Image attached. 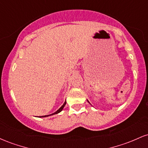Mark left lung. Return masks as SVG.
Segmentation results:
<instances>
[{
  "label": "left lung",
  "instance_id": "left-lung-1",
  "mask_svg": "<svg viewBox=\"0 0 148 148\" xmlns=\"http://www.w3.org/2000/svg\"><path fill=\"white\" fill-rule=\"evenodd\" d=\"M87 101H88V100H87ZM88 102H89V101H88ZM89 103H90V102H89Z\"/></svg>",
  "mask_w": 148,
  "mask_h": 148
}]
</instances>
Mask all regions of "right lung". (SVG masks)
I'll list each match as a JSON object with an SVG mask.
<instances>
[{
	"label": "right lung",
	"mask_w": 148,
	"mask_h": 148,
	"mask_svg": "<svg viewBox=\"0 0 148 148\" xmlns=\"http://www.w3.org/2000/svg\"><path fill=\"white\" fill-rule=\"evenodd\" d=\"M65 104H66V101H64V103L63 104H62V106L60 107V108H59L58 110V111H56L55 112V113H52V114H50V115H43V116H39V118H45V117H48V116H51V115H55V114H58V113H60V112H61L62 111V109H63V108L64 107V106H65Z\"/></svg>",
	"instance_id": "1"
}]
</instances>
